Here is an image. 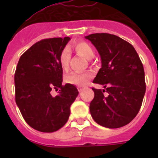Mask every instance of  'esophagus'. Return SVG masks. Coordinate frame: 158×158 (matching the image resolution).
<instances>
[{
	"instance_id": "1",
	"label": "esophagus",
	"mask_w": 158,
	"mask_h": 158,
	"mask_svg": "<svg viewBox=\"0 0 158 158\" xmlns=\"http://www.w3.org/2000/svg\"><path fill=\"white\" fill-rule=\"evenodd\" d=\"M84 90V88L83 87H78V91H79V93H81L82 91Z\"/></svg>"
}]
</instances>
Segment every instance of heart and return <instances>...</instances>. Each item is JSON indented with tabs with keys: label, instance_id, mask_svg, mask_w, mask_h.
Here are the masks:
<instances>
[{
	"label": "heart",
	"instance_id": "1",
	"mask_svg": "<svg viewBox=\"0 0 158 158\" xmlns=\"http://www.w3.org/2000/svg\"><path fill=\"white\" fill-rule=\"evenodd\" d=\"M72 48L77 54H80L86 59L90 60L94 57L95 52L93 47L85 42H78L72 46ZM70 54L67 50L62 51L59 57L60 65L63 70L69 69ZM91 77V75L88 73H71L66 75L65 81L66 83L77 86H83L88 83Z\"/></svg>",
	"mask_w": 158,
	"mask_h": 158
}]
</instances>
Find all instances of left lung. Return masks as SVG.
<instances>
[{
  "mask_svg": "<svg viewBox=\"0 0 158 158\" xmlns=\"http://www.w3.org/2000/svg\"><path fill=\"white\" fill-rule=\"evenodd\" d=\"M85 39L101 58V68L93 83L105 89L92 88L95 94L89 105L92 117L104 127H122L133 120L142 106L146 93L143 65L133 46L118 36L96 33Z\"/></svg>",
  "mask_w": 158,
  "mask_h": 158,
  "instance_id": "8db88e82",
  "label": "left lung"
}]
</instances>
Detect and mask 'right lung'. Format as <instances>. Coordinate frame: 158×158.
<instances>
[{
	"instance_id": "obj_1",
	"label": "right lung",
	"mask_w": 158,
	"mask_h": 158,
	"mask_svg": "<svg viewBox=\"0 0 158 158\" xmlns=\"http://www.w3.org/2000/svg\"><path fill=\"white\" fill-rule=\"evenodd\" d=\"M70 38H51L35 43L19 58L15 72V99L24 120L41 132H54L66 123L78 95L74 85H62L60 54ZM53 88H60L52 97Z\"/></svg>"
}]
</instances>
